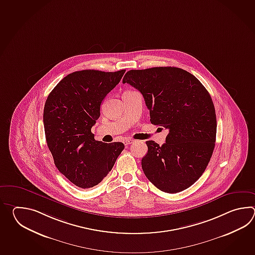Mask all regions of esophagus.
<instances>
[{
	"label": "esophagus",
	"mask_w": 255,
	"mask_h": 255,
	"mask_svg": "<svg viewBox=\"0 0 255 255\" xmlns=\"http://www.w3.org/2000/svg\"><path fill=\"white\" fill-rule=\"evenodd\" d=\"M133 142H134V140L131 139V138H127V139H125V141H124L126 146H128L130 144H132Z\"/></svg>",
	"instance_id": "obj_1"
}]
</instances>
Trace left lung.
Listing matches in <instances>:
<instances>
[{
  "mask_svg": "<svg viewBox=\"0 0 255 255\" xmlns=\"http://www.w3.org/2000/svg\"><path fill=\"white\" fill-rule=\"evenodd\" d=\"M125 83L142 94L152 124L168 130L162 146L146 142L141 166L146 178L164 192L188 189L206 169L215 146L211 95L193 75L171 66L128 71Z\"/></svg>",
  "mask_w": 255,
  "mask_h": 255,
  "instance_id": "left-lung-1",
  "label": "left lung"
}]
</instances>
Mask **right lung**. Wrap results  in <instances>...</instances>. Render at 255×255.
<instances>
[{
	"instance_id": "right-lung-1",
	"label": "right lung",
	"mask_w": 255,
	"mask_h": 255,
	"mask_svg": "<svg viewBox=\"0 0 255 255\" xmlns=\"http://www.w3.org/2000/svg\"><path fill=\"white\" fill-rule=\"evenodd\" d=\"M125 72L76 71L64 77L45 101L44 133L54 164L82 189L101 182L125 147L121 142L96 140L91 132L104 98Z\"/></svg>"
}]
</instances>
